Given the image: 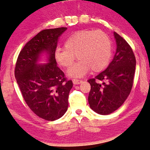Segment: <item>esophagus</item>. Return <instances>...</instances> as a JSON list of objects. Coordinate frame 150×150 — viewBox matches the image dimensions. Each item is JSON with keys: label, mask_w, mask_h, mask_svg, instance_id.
<instances>
[{"label": "esophagus", "mask_w": 150, "mask_h": 150, "mask_svg": "<svg viewBox=\"0 0 150 150\" xmlns=\"http://www.w3.org/2000/svg\"><path fill=\"white\" fill-rule=\"evenodd\" d=\"M72 82H73V83H74V84H80V83H81V82H82V80H78V79H73Z\"/></svg>", "instance_id": "1"}]
</instances>
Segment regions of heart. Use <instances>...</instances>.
<instances>
[{
  "label": "heart",
  "mask_w": 150,
  "mask_h": 150,
  "mask_svg": "<svg viewBox=\"0 0 150 150\" xmlns=\"http://www.w3.org/2000/svg\"><path fill=\"white\" fill-rule=\"evenodd\" d=\"M111 41L107 34L101 31L81 30L76 32L66 40L64 48L57 49L54 57L62 67L72 65L76 56L79 59L68 70L70 77H82L90 69L100 72L107 67L111 57Z\"/></svg>",
  "instance_id": "b5f03b06"
}]
</instances>
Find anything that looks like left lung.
<instances>
[{"instance_id":"8db88e82","label":"left lung","mask_w":150,"mask_h":150,"mask_svg":"<svg viewBox=\"0 0 150 150\" xmlns=\"http://www.w3.org/2000/svg\"><path fill=\"white\" fill-rule=\"evenodd\" d=\"M117 50L107 68L88 82L90 107L100 115H109L123 104L131 93L136 65L132 48L114 32Z\"/></svg>"}]
</instances>
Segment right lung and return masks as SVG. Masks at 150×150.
Here are the masks:
<instances>
[{"mask_svg":"<svg viewBox=\"0 0 150 150\" xmlns=\"http://www.w3.org/2000/svg\"><path fill=\"white\" fill-rule=\"evenodd\" d=\"M67 27L44 29L29 41L20 52L15 76L22 96L32 111L40 118L55 121L65 114L73 83L57 66L54 52L58 38ZM46 51L49 63L36 64Z\"/></svg>","mask_w":150,"mask_h":150,"instance_id":"1","label":"right lung"}]
</instances>
